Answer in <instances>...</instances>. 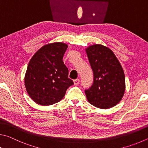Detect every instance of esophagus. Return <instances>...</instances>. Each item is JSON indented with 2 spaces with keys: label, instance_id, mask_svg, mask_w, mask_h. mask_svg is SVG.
Masks as SVG:
<instances>
[{
  "label": "esophagus",
  "instance_id": "1",
  "mask_svg": "<svg viewBox=\"0 0 148 148\" xmlns=\"http://www.w3.org/2000/svg\"><path fill=\"white\" fill-rule=\"evenodd\" d=\"M73 82H74V84H75V85H78V84H79V82H80L79 79H75V80H74Z\"/></svg>",
  "mask_w": 148,
  "mask_h": 148
}]
</instances>
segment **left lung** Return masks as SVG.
<instances>
[{"mask_svg":"<svg viewBox=\"0 0 148 148\" xmlns=\"http://www.w3.org/2000/svg\"><path fill=\"white\" fill-rule=\"evenodd\" d=\"M86 53L94 73V83L85 90L88 101L103 109L114 107L122 99L125 90L120 62L112 50L101 44L89 46Z\"/></svg>","mask_w":148,"mask_h":148,"instance_id":"8db88e82","label":"left lung"}]
</instances>
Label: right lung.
<instances>
[{"instance_id":"add662e5","label":"right lung","mask_w":148,"mask_h":148,"mask_svg":"<svg viewBox=\"0 0 148 148\" xmlns=\"http://www.w3.org/2000/svg\"><path fill=\"white\" fill-rule=\"evenodd\" d=\"M67 47L62 42L48 43L30 59L25 76V86L28 95L37 104L48 106L59 102L67 89L73 84L62 60Z\"/></svg>"}]
</instances>
